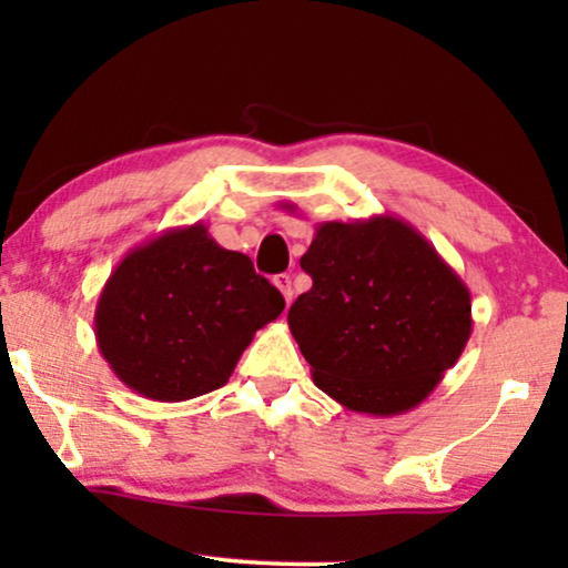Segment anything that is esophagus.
<instances>
[{"instance_id":"esophagus-1","label":"esophagus","mask_w":568,"mask_h":568,"mask_svg":"<svg viewBox=\"0 0 568 568\" xmlns=\"http://www.w3.org/2000/svg\"><path fill=\"white\" fill-rule=\"evenodd\" d=\"M274 284L278 286V292L284 294L286 305H290L292 297H294V290H292V276H290V274H278V276L274 278Z\"/></svg>"}]
</instances>
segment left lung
<instances>
[{"label": "left lung", "mask_w": 568, "mask_h": 568, "mask_svg": "<svg viewBox=\"0 0 568 568\" xmlns=\"http://www.w3.org/2000/svg\"><path fill=\"white\" fill-rule=\"evenodd\" d=\"M300 266L313 286L286 321L313 383L344 408L406 414L460 359L470 292L408 222H321Z\"/></svg>", "instance_id": "1"}]
</instances>
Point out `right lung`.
I'll return each mask as SVG.
<instances>
[{"label": "right lung", "instance_id": "obj_1", "mask_svg": "<svg viewBox=\"0 0 568 568\" xmlns=\"http://www.w3.org/2000/svg\"><path fill=\"white\" fill-rule=\"evenodd\" d=\"M284 297L206 224L160 232L123 255L95 307L98 348L129 390L178 403L227 383Z\"/></svg>", "mask_w": 568, "mask_h": 568}]
</instances>
